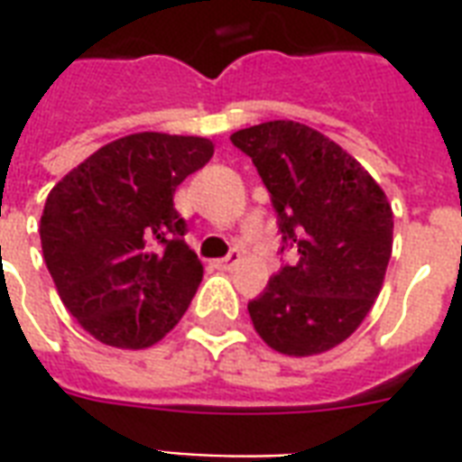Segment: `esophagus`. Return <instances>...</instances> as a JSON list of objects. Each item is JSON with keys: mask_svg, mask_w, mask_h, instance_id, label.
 <instances>
[{"mask_svg": "<svg viewBox=\"0 0 462 462\" xmlns=\"http://www.w3.org/2000/svg\"><path fill=\"white\" fill-rule=\"evenodd\" d=\"M237 263H239V252L235 249V252H230V256H225V259L217 261L216 266L220 268V271H232V268L237 266Z\"/></svg>", "mask_w": 462, "mask_h": 462, "instance_id": "esophagus-1", "label": "esophagus"}]
</instances>
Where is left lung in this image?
<instances>
[{"mask_svg":"<svg viewBox=\"0 0 462 462\" xmlns=\"http://www.w3.org/2000/svg\"><path fill=\"white\" fill-rule=\"evenodd\" d=\"M230 141L256 165L282 242L300 254L249 302L254 330L290 357L333 350L359 328L383 288L391 203L357 160L307 125L275 119L239 129Z\"/></svg>","mask_w":462,"mask_h":462,"instance_id":"obj_1","label":"left lung"}]
</instances>
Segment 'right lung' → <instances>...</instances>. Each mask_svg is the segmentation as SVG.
Returning a JSON list of instances; mask_svg holds the SVG:
<instances>
[{"mask_svg": "<svg viewBox=\"0 0 462 462\" xmlns=\"http://www.w3.org/2000/svg\"><path fill=\"white\" fill-rule=\"evenodd\" d=\"M213 148L203 136L129 134L47 194L40 216L47 271L64 307L100 343L151 347L194 300L203 263L181 239L187 225L172 196Z\"/></svg>", "mask_w": 462, "mask_h": 462, "instance_id": "add662e5", "label": "right lung"}]
</instances>
